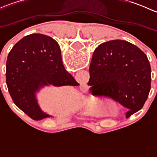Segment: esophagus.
I'll list each match as a JSON object with an SVG mask.
<instances>
[{
	"label": "esophagus",
	"mask_w": 157,
	"mask_h": 157,
	"mask_svg": "<svg viewBox=\"0 0 157 157\" xmlns=\"http://www.w3.org/2000/svg\"><path fill=\"white\" fill-rule=\"evenodd\" d=\"M81 90L83 92H84V93H86V92H87L88 90V87L87 86H86V85H83V86H81Z\"/></svg>",
	"instance_id": "1"
}]
</instances>
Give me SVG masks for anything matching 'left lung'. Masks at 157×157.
<instances>
[{"mask_svg":"<svg viewBox=\"0 0 157 157\" xmlns=\"http://www.w3.org/2000/svg\"><path fill=\"white\" fill-rule=\"evenodd\" d=\"M93 90L128 109L126 118L142 109L151 86L147 55L127 41L112 40L95 49L90 66Z\"/></svg>","mask_w":157,"mask_h":157,"instance_id":"8db88e82","label":"left lung"}]
</instances>
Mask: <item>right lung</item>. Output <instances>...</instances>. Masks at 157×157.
<instances>
[{"mask_svg":"<svg viewBox=\"0 0 157 157\" xmlns=\"http://www.w3.org/2000/svg\"><path fill=\"white\" fill-rule=\"evenodd\" d=\"M7 88L15 105L32 119L51 115L42 112L36 92L45 86L77 84L64 67L58 42L42 34H30L11 49L6 64Z\"/></svg>","mask_w":157,"mask_h":157,"instance_id":"right-lung-1","label":"right lung"}]
</instances>
